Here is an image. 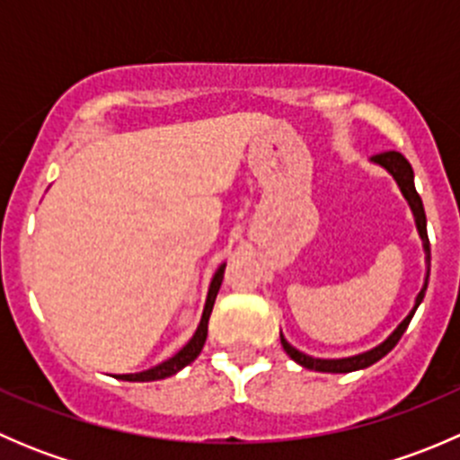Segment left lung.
<instances>
[{"mask_svg":"<svg viewBox=\"0 0 460 460\" xmlns=\"http://www.w3.org/2000/svg\"><path fill=\"white\" fill-rule=\"evenodd\" d=\"M374 162L383 164L385 169H387L389 173L398 180V184H401L402 193H405V198L411 204V211H414V216H416V225H419L420 238L425 240V252H428V258H429V238H428V225H425V208H423V200H420L419 191H416V187H414V171H411V164L398 151L378 153V155H374ZM425 289H428V282H425L423 291H420L419 298H416V307L411 309L410 316L398 324L396 332H394L392 336L383 342V345H378L376 349L367 351V354L351 356V358H341V360H323V358H312V356L294 349V347H291L282 336H280V342H282V347H285L287 354L291 356V360H296V363L303 365V367H307V369H316V372H332V374H347V372H356V369H365V367H369V365H374L376 360L383 358V356H387L389 351L398 345V341H401V336L405 333V329L410 327V320H411V316H414L416 309H419L420 300H423Z\"/></svg>","mask_w":460,"mask_h":460,"instance_id":"obj_1","label":"left lung"}]
</instances>
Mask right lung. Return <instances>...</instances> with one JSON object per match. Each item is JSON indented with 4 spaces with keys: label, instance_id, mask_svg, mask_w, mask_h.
<instances>
[{
    "label": "right lung",
    "instance_id": "right-lung-1",
    "mask_svg": "<svg viewBox=\"0 0 460 460\" xmlns=\"http://www.w3.org/2000/svg\"><path fill=\"white\" fill-rule=\"evenodd\" d=\"M222 278H225V264H222V267L217 269L216 276H213V280H211V289H208L207 305H204L200 327H198V332L193 333L191 341H189L187 345H184L182 349H180L178 354L173 356V358L164 360V363H160V365H157V367H153V369H146V372H140V374H122V376H115V378L131 380V383H146V380H162V378H169V376L178 374L180 369L187 367L189 363H193V360H196L198 356H200V351H202V347H204V341H207L208 316H211L213 303H216V296H217V291H220Z\"/></svg>",
    "mask_w": 460,
    "mask_h": 460
}]
</instances>
